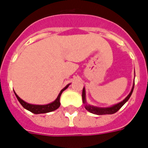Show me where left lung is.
<instances>
[{"mask_svg": "<svg viewBox=\"0 0 148 148\" xmlns=\"http://www.w3.org/2000/svg\"><path fill=\"white\" fill-rule=\"evenodd\" d=\"M134 84L133 88L131 89V91L130 92V94L125 97V99H124L123 101H121L120 103H117V104H115V105L111 106V107H109V108H99V107H95V106L88 105V103H87V102H86L85 88H84L83 91H82V100H83V103H84L85 109L87 110H88L89 112L97 115L112 114H114V113L117 112V110H119L122 106L124 105V103H126L127 101L129 100V98L131 97V95H132V92H133L134 90Z\"/></svg>", "mask_w": 148, "mask_h": 148, "instance_id": "8db88e82", "label": "left lung"}]
</instances>
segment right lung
Returning <instances> with one entry per match:
<instances>
[{"mask_svg": "<svg viewBox=\"0 0 148 148\" xmlns=\"http://www.w3.org/2000/svg\"><path fill=\"white\" fill-rule=\"evenodd\" d=\"M70 85L69 84H67L64 88H63L62 90H60V92L59 93V95H58V97L56 99L55 101H53L52 103H50L48 104H45V105H36V104H31V103H28L25 102L24 101H23L22 99L20 98L17 95V94L14 92L15 95H16V97H17V100L19 101L21 104L23 106V108H24L25 109H27L29 111H31V112L34 113V114H45V113H48V112H51V111H53V110H57L60 105V95L62 94V92L64 90H66L67 88H68V86Z\"/></svg>", "mask_w": 148, "mask_h": 148, "instance_id": "1", "label": "right lung"}]
</instances>
